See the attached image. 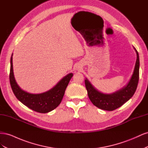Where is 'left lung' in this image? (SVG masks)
<instances>
[{
    "mask_svg": "<svg viewBox=\"0 0 148 148\" xmlns=\"http://www.w3.org/2000/svg\"><path fill=\"white\" fill-rule=\"evenodd\" d=\"M136 53V61L133 73L126 86L112 94H104L97 91L86 78L84 80L88 95L92 104L98 108L104 110L112 111L122 106L135 94L139 80L140 59L138 52L133 47Z\"/></svg>",
    "mask_w": 148,
    "mask_h": 148,
    "instance_id": "left-lung-1",
    "label": "left lung"
}]
</instances>
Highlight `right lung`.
<instances>
[{"label": "right lung", "instance_id": "1", "mask_svg": "<svg viewBox=\"0 0 148 148\" xmlns=\"http://www.w3.org/2000/svg\"><path fill=\"white\" fill-rule=\"evenodd\" d=\"M12 56L13 53L10 59L9 78L12 89L17 99L28 108L37 112L45 114L55 109L60 104L73 73L66 75L50 90L41 94H31L21 89L16 82L13 74Z\"/></svg>", "mask_w": 148, "mask_h": 148}]
</instances>
